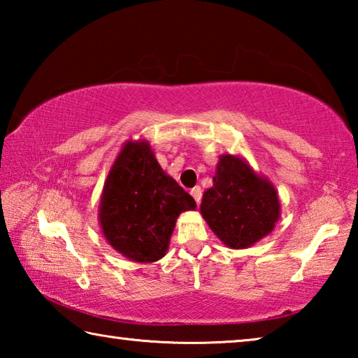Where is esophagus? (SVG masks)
<instances>
[{
  "label": "esophagus",
  "mask_w": 358,
  "mask_h": 358,
  "mask_svg": "<svg viewBox=\"0 0 358 358\" xmlns=\"http://www.w3.org/2000/svg\"><path fill=\"white\" fill-rule=\"evenodd\" d=\"M191 196L196 199V202H197V205L201 203V201H202V189L199 186H196V187H192L191 189Z\"/></svg>",
  "instance_id": "1"
}]
</instances>
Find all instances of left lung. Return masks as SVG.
Wrapping results in <instances>:
<instances>
[{"mask_svg":"<svg viewBox=\"0 0 358 358\" xmlns=\"http://www.w3.org/2000/svg\"><path fill=\"white\" fill-rule=\"evenodd\" d=\"M201 215L227 248L245 250L273 232L281 216L275 185L245 157L221 155L213 186L203 192Z\"/></svg>","mask_w":358,"mask_h":358,"instance_id":"obj_1","label":"left lung"}]
</instances>
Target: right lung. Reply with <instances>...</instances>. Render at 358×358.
<instances>
[{
    "instance_id": "obj_1",
    "label": "right lung",
    "mask_w": 358,
    "mask_h": 358,
    "mask_svg": "<svg viewBox=\"0 0 358 358\" xmlns=\"http://www.w3.org/2000/svg\"><path fill=\"white\" fill-rule=\"evenodd\" d=\"M196 201L167 175L145 138L128 141L108 171L98 221L115 251L132 262L150 264L166 256L183 211Z\"/></svg>"
}]
</instances>
